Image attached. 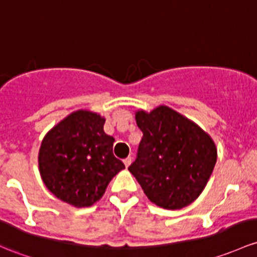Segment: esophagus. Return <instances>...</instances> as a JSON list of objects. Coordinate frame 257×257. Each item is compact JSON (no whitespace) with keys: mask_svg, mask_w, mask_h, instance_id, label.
Segmentation results:
<instances>
[{"mask_svg":"<svg viewBox=\"0 0 257 257\" xmlns=\"http://www.w3.org/2000/svg\"><path fill=\"white\" fill-rule=\"evenodd\" d=\"M123 163H124V165H125V167H128L129 165L132 164V158H131V156H128V158H126V159H124Z\"/></svg>","mask_w":257,"mask_h":257,"instance_id":"esophagus-1","label":"esophagus"}]
</instances>
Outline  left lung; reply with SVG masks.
<instances>
[{
    "label": "left lung",
    "instance_id": "8db88e82",
    "mask_svg": "<svg viewBox=\"0 0 257 257\" xmlns=\"http://www.w3.org/2000/svg\"><path fill=\"white\" fill-rule=\"evenodd\" d=\"M136 119L143 138L129 171L156 206L180 209L192 203L217 163L212 138L166 106L150 113L138 110Z\"/></svg>",
    "mask_w": 257,
    "mask_h": 257
}]
</instances>
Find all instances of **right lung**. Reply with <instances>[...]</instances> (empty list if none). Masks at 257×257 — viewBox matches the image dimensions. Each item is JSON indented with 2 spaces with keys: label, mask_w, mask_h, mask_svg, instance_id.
Returning a JSON list of instances; mask_svg holds the SVG:
<instances>
[{
  "label": "right lung",
  "mask_w": 257,
  "mask_h": 257,
  "mask_svg": "<svg viewBox=\"0 0 257 257\" xmlns=\"http://www.w3.org/2000/svg\"><path fill=\"white\" fill-rule=\"evenodd\" d=\"M104 121L97 113L76 110L48 132L40 145L38 163L43 182L71 206H92L125 167L113 155L114 138L104 133Z\"/></svg>",
  "instance_id": "obj_1"
}]
</instances>
